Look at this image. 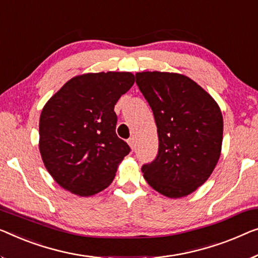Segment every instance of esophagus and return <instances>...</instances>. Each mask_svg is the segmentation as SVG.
Masks as SVG:
<instances>
[{"label":"esophagus","mask_w":258,"mask_h":258,"mask_svg":"<svg viewBox=\"0 0 258 258\" xmlns=\"http://www.w3.org/2000/svg\"><path fill=\"white\" fill-rule=\"evenodd\" d=\"M127 144L130 145V147L132 151H134V148H136V140L133 139V138H131V139L127 140Z\"/></svg>","instance_id":"1"}]
</instances>
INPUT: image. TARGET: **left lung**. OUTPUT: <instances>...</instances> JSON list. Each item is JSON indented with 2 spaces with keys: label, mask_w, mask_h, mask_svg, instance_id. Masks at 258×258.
Here are the masks:
<instances>
[{
  "label": "left lung",
  "mask_w": 258,
  "mask_h": 258,
  "mask_svg": "<svg viewBox=\"0 0 258 258\" xmlns=\"http://www.w3.org/2000/svg\"><path fill=\"white\" fill-rule=\"evenodd\" d=\"M136 79L152 107L159 136L156 159L141 168L144 178L168 198L185 197L209 179L220 157V107L183 74L141 72Z\"/></svg>",
  "instance_id": "8db88e82"
}]
</instances>
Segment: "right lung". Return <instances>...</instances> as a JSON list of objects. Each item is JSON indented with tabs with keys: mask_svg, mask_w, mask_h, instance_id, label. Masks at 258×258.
Wrapping results in <instances>:
<instances>
[{
	"mask_svg": "<svg viewBox=\"0 0 258 258\" xmlns=\"http://www.w3.org/2000/svg\"><path fill=\"white\" fill-rule=\"evenodd\" d=\"M130 72L87 73L48 99L39 120V151L61 187L89 197L106 189L130 147L116 134L114 105L134 84Z\"/></svg>",
	"mask_w": 258,
	"mask_h": 258,
	"instance_id": "right-lung-1",
	"label": "right lung"
}]
</instances>
